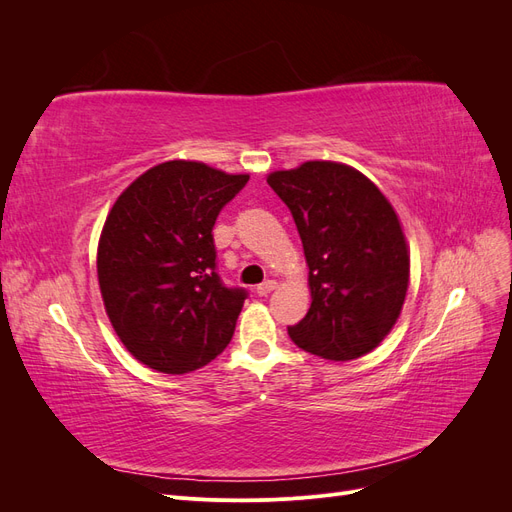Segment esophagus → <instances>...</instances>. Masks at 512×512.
<instances>
[{"label": "esophagus", "mask_w": 512, "mask_h": 512, "mask_svg": "<svg viewBox=\"0 0 512 512\" xmlns=\"http://www.w3.org/2000/svg\"><path fill=\"white\" fill-rule=\"evenodd\" d=\"M277 288V282L275 280H267V282H262L258 288H256V294H260V297H267L269 292H273Z\"/></svg>", "instance_id": "esophagus-1"}]
</instances>
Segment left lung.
<instances>
[{
  "label": "left lung",
  "instance_id": "1",
  "mask_svg": "<svg viewBox=\"0 0 512 512\" xmlns=\"http://www.w3.org/2000/svg\"><path fill=\"white\" fill-rule=\"evenodd\" d=\"M267 183L288 205L312 292L294 344L329 361H352L391 333L410 284L404 228L378 185L342 162L273 170Z\"/></svg>",
  "mask_w": 512,
  "mask_h": 512
}]
</instances>
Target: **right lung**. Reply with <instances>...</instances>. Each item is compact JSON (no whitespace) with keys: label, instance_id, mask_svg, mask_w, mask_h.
I'll return each mask as SVG.
<instances>
[{"label":"right lung","instance_id":"add662e5","mask_svg":"<svg viewBox=\"0 0 512 512\" xmlns=\"http://www.w3.org/2000/svg\"><path fill=\"white\" fill-rule=\"evenodd\" d=\"M250 175L168 160L136 177L106 215L98 284L126 350L162 374H188L232 339L245 290L215 273L213 224Z\"/></svg>","mask_w":512,"mask_h":512}]
</instances>
